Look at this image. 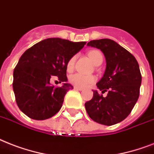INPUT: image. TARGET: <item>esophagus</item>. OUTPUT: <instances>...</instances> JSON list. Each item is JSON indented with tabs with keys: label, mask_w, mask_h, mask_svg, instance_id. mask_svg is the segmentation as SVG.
<instances>
[{
	"label": "esophagus",
	"mask_w": 154,
	"mask_h": 154,
	"mask_svg": "<svg viewBox=\"0 0 154 154\" xmlns=\"http://www.w3.org/2000/svg\"><path fill=\"white\" fill-rule=\"evenodd\" d=\"M74 88H75V90H79V91L83 90V88H79V87H76V86H75V87H74Z\"/></svg>",
	"instance_id": "34e87169"
}]
</instances>
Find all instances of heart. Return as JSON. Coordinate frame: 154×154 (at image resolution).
Listing matches in <instances>:
<instances>
[{"label":"heart","mask_w":154,"mask_h":154,"mask_svg":"<svg viewBox=\"0 0 154 154\" xmlns=\"http://www.w3.org/2000/svg\"><path fill=\"white\" fill-rule=\"evenodd\" d=\"M88 56L91 58V60L92 61L94 64H96L100 59H103V55L101 54L100 51H97V50H92L88 52ZM75 62V57H71L69 59L68 63H67V69L71 70L73 68L74 64ZM96 81V78L92 75H83V74H75L70 77V82L72 84H74L76 87L79 88H87L91 85L92 83Z\"/></svg>","instance_id":"heart-1"}]
</instances>
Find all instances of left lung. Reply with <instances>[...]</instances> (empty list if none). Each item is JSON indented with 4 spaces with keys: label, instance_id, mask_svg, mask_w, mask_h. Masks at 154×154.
<instances>
[{
    "label": "left lung",
    "instance_id": "8db88e82",
    "mask_svg": "<svg viewBox=\"0 0 154 154\" xmlns=\"http://www.w3.org/2000/svg\"><path fill=\"white\" fill-rule=\"evenodd\" d=\"M87 46L100 50L105 57V71L96 85L102 93L108 92L103 97L93 91V97L86 102L85 108L94 121L113 125L130 114L139 98L141 84L139 65L132 54L111 39L90 41Z\"/></svg>",
    "mask_w": 154,
    "mask_h": 154
}]
</instances>
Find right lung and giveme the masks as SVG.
I'll return each mask as SVG.
<instances>
[{
  "label": "right lung",
  "mask_w": 154,
  "mask_h": 154,
  "mask_svg": "<svg viewBox=\"0 0 154 154\" xmlns=\"http://www.w3.org/2000/svg\"><path fill=\"white\" fill-rule=\"evenodd\" d=\"M86 43L51 38L24 52L14 69L13 82L17 104L24 114L34 120H43L60 110L65 95L73 89L67 83V63ZM54 76L64 83L62 87L51 85Z\"/></svg>",
  "instance_id": "add662e5"
}]
</instances>
